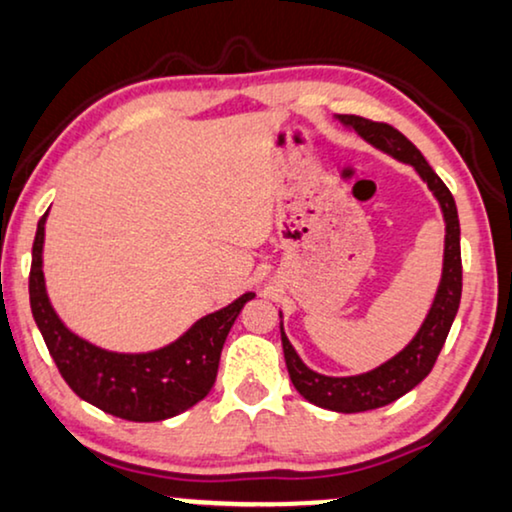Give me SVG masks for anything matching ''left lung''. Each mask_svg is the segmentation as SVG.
Segmentation results:
<instances>
[{
	"label": "left lung",
	"mask_w": 512,
	"mask_h": 512,
	"mask_svg": "<svg viewBox=\"0 0 512 512\" xmlns=\"http://www.w3.org/2000/svg\"><path fill=\"white\" fill-rule=\"evenodd\" d=\"M336 119L343 126H348V129H353L357 136H362L364 141L374 145V148L400 159L404 164H411L416 169V174L423 178V183H428V188L437 202H440L444 223H447L442 280L440 287H437L435 301L430 305L421 329L416 331V336L411 338L407 348L400 350L395 357H390L388 362H383L381 367L357 376L317 374V371L305 367L280 324L284 362H287L289 378L298 393L322 409L341 411V414H357V411L386 407V404L395 402L397 397L407 395L433 369L461 303V228L459 214H456V202L451 197L449 188L442 183V178L435 174L433 167L426 162V157L421 155V150L407 136L400 134L390 124L371 122V119L357 115H336Z\"/></svg>",
	"instance_id": "8db88e82"
}]
</instances>
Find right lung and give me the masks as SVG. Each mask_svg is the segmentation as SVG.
<instances>
[{"instance_id":"add662e5","label":"right lung","mask_w":512,"mask_h":512,"mask_svg":"<svg viewBox=\"0 0 512 512\" xmlns=\"http://www.w3.org/2000/svg\"><path fill=\"white\" fill-rule=\"evenodd\" d=\"M46 216L49 211L39 218L32 244L30 308L65 383L105 414L136 423L164 421L204 400L214 388L228 331L244 303L256 296L254 291L204 315L183 336L159 350L112 353L98 348L65 327L46 294L42 270Z\"/></svg>"}]
</instances>
